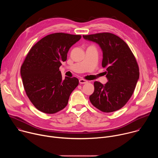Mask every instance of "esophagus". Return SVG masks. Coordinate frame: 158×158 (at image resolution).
<instances>
[{
	"label": "esophagus",
	"instance_id": "esophagus-1",
	"mask_svg": "<svg viewBox=\"0 0 158 158\" xmlns=\"http://www.w3.org/2000/svg\"><path fill=\"white\" fill-rule=\"evenodd\" d=\"M88 82V81L85 80V79H79V83L81 84H86Z\"/></svg>",
	"mask_w": 158,
	"mask_h": 158
}]
</instances>
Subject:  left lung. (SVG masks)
<instances>
[{
  "label": "left lung",
  "instance_id": "8db88e82",
  "mask_svg": "<svg viewBox=\"0 0 158 158\" xmlns=\"http://www.w3.org/2000/svg\"><path fill=\"white\" fill-rule=\"evenodd\" d=\"M85 39L98 43L102 51V67L108 82H94V91L89 96L91 104L104 112L121 109L132 96L139 77V66L128 45L118 35L102 32L84 35Z\"/></svg>",
  "mask_w": 158,
  "mask_h": 158
}]
</instances>
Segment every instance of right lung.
I'll list each match as a JSON object with an SVG mask.
<instances>
[{
    "label": "right lung",
    "instance_id": "right-lung-1",
    "mask_svg": "<svg viewBox=\"0 0 158 158\" xmlns=\"http://www.w3.org/2000/svg\"><path fill=\"white\" fill-rule=\"evenodd\" d=\"M81 35L57 32L43 37L31 48L20 67L26 93L39 110L54 114L68 103L79 84L77 78L62 79L59 67Z\"/></svg>",
    "mask_w": 158,
    "mask_h": 158
}]
</instances>
